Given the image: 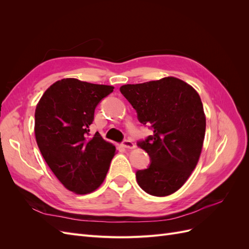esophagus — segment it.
I'll list each match as a JSON object with an SVG mask.
<instances>
[{
  "label": "esophagus",
  "instance_id": "1",
  "mask_svg": "<svg viewBox=\"0 0 249 249\" xmlns=\"http://www.w3.org/2000/svg\"><path fill=\"white\" fill-rule=\"evenodd\" d=\"M123 146L125 148H129V149H133L135 148V144L131 141V140H124L123 142Z\"/></svg>",
  "mask_w": 249,
  "mask_h": 249
}]
</instances>
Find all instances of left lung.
<instances>
[{
	"instance_id": "1",
	"label": "left lung",
	"mask_w": 249,
	"mask_h": 249,
	"mask_svg": "<svg viewBox=\"0 0 249 249\" xmlns=\"http://www.w3.org/2000/svg\"><path fill=\"white\" fill-rule=\"evenodd\" d=\"M120 92L137 111L139 122L154 130L138 142L152 161L136 172L138 185L154 196L175 193L196 167L202 149L206 115L199 94L175 77L123 85Z\"/></svg>"
}]
</instances>
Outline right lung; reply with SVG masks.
I'll return each instance as SVG.
<instances>
[{
	"label": "right lung",
	"mask_w": 249,
	"mask_h": 249,
	"mask_svg": "<svg viewBox=\"0 0 249 249\" xmlns=\"http://www.w3.org/2000/svg\"><path fill=\"white\" fill-rule=\"evenodd\" d=\"M114 87L66 78L55 82L35 110V138L49 167L76 194L99 188L116 148L99 132L88 137L95 107Z\"/></svg>",
	"instance_id": "1"
}]
</instances>
